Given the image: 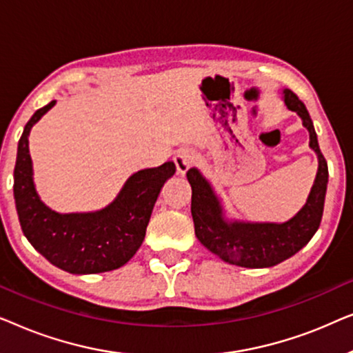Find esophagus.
<instances>
[{
    "label": "esophagus",
    "instance_id": "34e87169",
    "mask_svg": "<svg viewBox=\"0 0 353 353\" xmlns=\"http://www.w3.org/2000/svg\"><path fill=\"white\" fill-rule=\"evenodd\" d=\"M173 162H175L176 165L178 175H185L188 168H190L192 165V162H194V151L190 148L180 149V151L175 154V157H173Z\"/></svg>",
    "mask_w": 353,
    "mask_h": 353
}]
</instances>
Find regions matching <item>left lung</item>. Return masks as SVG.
<instances>
[{
	"label": "left lung",
	"instance_id": "obj_1",
	"mask_svg": "<svg viewBox=\"0 0 353 353\" xmlns=\"http://www.w3.org/2000/svg\"><path fill=\"white\" fill-rule=\"evenodd\" d=\"M283 103L302 119L308 130V146L316 154L318 170L307 202L292 219L278 221H245L230 219L212 183L192 167L186 176L190 181L191 214L199 243L223 262L244 268H268L297 254L320 228L327 190V163L320 151L315 127L305 104L292 93L283 90Z\"/></svg>",
	"mask_w": 353,
	"mask_h": 353
}]
</instances>
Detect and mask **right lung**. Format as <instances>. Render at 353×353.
<instances>
[{"instance_id":"1","label":"right lung","mask_w":353,"mask_h":353,"mask_svg":"<svg viewBox=\"0 0 353 353\" xmlns=\"http://www.w3.org/2000/svg\"><path fill=\"white\" fill-rule=\"evenodd\" d=\"M51 101L28 120L17 146L14 199L21 228L33 248L54 267L74 274H93L123 267L141 248L162 186L176 167L165 162L144 168L125 181L115 199L93 212L59 214L38 196L28 137L38 120L54 108Z\"/></svg>"}]
</instances>
